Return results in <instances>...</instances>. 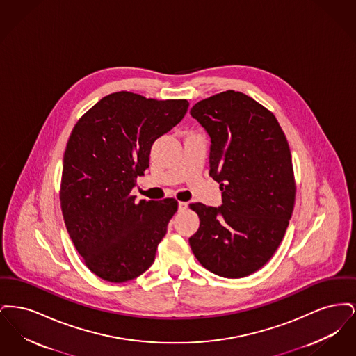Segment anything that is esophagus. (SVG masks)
Listing matches in <instances>:
<instances>
[{"instance_id": "obj_1", "label": "esophagus", "mask_w": 356, "mask_h": 356, "mask_svg": "<svg viewBox=\"0 0 356 356\" xmlns=\"http://www.w3.org/2000/svg\"><path fill=\"white\" fill-rule=\"evenodd\" d=\"M179 212H183V211H186V208H188V204L184 203V202H179Z\"/></svg>"}]
</instances>
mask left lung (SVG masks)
<instances>
[{"mask_svg": "<svg viewBox=\"0 0 356 356\" xmlns=\"http://www.w3.org/2000/svg\"><path fill=\"white\" fill-rule=\"evenodd\" d=\"M191 116L211 138L209 176L220 184L222 204H191L200 227L189 245L207 270L248 276L275 254L293 211L287 138L271 112L241 92L202 100Z\"/></svg>", "mask_w": 356, "mask_h": 356, "instance_id": "1", "label": "left lung"}]
</instances>
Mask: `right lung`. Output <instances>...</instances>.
<instances>
[{"label":"right lung","instance_id":"add662e5","mask_svg":"<svg viewBox=\"0 0 356 356\" xmlns=\"http://www.w3.org/2000/svg\"><path fill=\"white\" fill-rule=\"evenodd\" d=\"M186 100H154L131 92L105 96L74 125L64 153L60 202L76 250L106 282L147 271L177 211L175 199L131 195L149 167L153 143L186 116Z\"/></svg>","mask_w":356,"mask_h":356}]
</instances>
